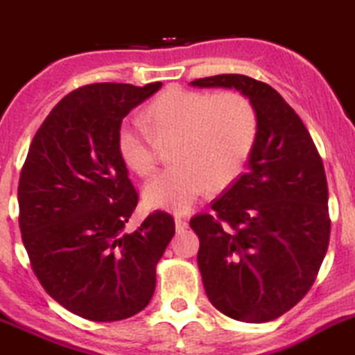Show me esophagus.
<instances>
[{"label": "esophagus", "instance_id": "34e87169", "mask_svg": "<svg viewBox=\"0 0 355 355\" xmlns=\"http://www.w3.org/2000/svg\"><path fill=\"white\" fill-rule=\"evenodd\" d=\"M187 224H189L187 218H184L182 215H177V217H175V227H177L178 233L184 230H187Z\"/></svg>", "mask_w": 355, "mask_h": 355}]
</instances>
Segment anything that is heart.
<instances>
[{
    "mask_svg": "<svg viewBox=\"0 0 355 355\" xmlns=\"http://www.w3.org/2000/svg\"><path fill=\"white\" fill-rule=\"evenodd\" d=\"M159 140L177 137L175 164L147 184V207L185 214L208 189L231 187L245 171L257 140L252 103L238 92H205L170 87L147 110ZM125 168L147 177L155 166V140L138 119H125L115 138Z\"/></svg>",
    "mask_w": 355,
    "mask_h": 355,
    "instance_id": "obj_1",
    "label": "heart"
}]
</instances>
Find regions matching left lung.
<instances>
[{"mask_svg":"<svg viewBox=\"0 0 355 355\" xmlns=\"http://www.w3.org/2000/svg\"><path fill=\"white\" fill-rule=\"evenodd\" d=\"M194 87L240 91L257 115L247 171L191 218L200 238L198 266L218 312L268 322L310 291L331 233L322 159L300 115L271 85L245 75H215Z\"/></svg>","mask_w":355,"mask_h":355,"instance_id":"obj_1","label":"left lung"}]
</instances>
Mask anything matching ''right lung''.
<instances>
[{"label":"right lung","instance_id":"1","mask_svg":"<svg viewBox=\"0 0 355 355\" xmlns=\"http://www.w3.org/2000/svg\"><path fill=\"white\" fill-rule=\"evenodd\" d=\"M161 85L75 89L40 125L22 166L19 226L31 268L49 296L82 319L141 312L175 234L173 217L161 210L125 231L138 193L115 145L122 119Z\"/></svg>","mask_w":355,"mask_h":355}]
</instances>
